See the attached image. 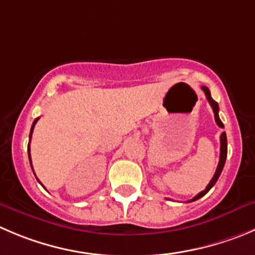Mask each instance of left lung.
Masks as SVG:
<instances>
[{
  "mask_svg": "<svg viewBox=\"0 0 255 255\" xmlns=\"http://www.w3.org/2000/svg\"><path fill=\"white\" fill-rule=\"evenodd\" d=\"M203 91H204L205 96H207L208 101H209L210 106L213 108V111H214V118H215V123H217V125L219 126V128H224V125H223L222 120H220L219 118V105H218V103L215 100H213L212 95H210V91L209 89H208L207 86H203L202 87ZM227 152H228V142H227V135H225V132H222V135H220V156H219V162H218V168L217 170H215V174L214 176L212 178V180H210V183L208 184L207 188L204 189L203 191H200V193L198 194V195L194 196L191 200H189V202H195V200H198V199H200L202 196H204L205 194L208 193V191L210 190V189L213 188V186L215 185V183H217V180L219 179L220 174H222V170L223 168H224V164H225V159H227Z\"/></svg>",
  "mask_w": 255,
  "mask_h": 255,
  "instance_id": "1",
  "label": "left lung"
}]
</instances>
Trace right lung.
<instances>
[{"label":"right lung","mask_w":255,"mask_h":255,"mask_svg":"<svg viewBox=\"0 0 255 255\" xmlns=\"http://www.w3.org/2000/svg\"><path fill=\"white\" fill-rule=\"evenodd\" d=\"M38 119L40 118H37V119H35V121H33L32 123V126H31V131H30V141H31V137H32V132H33V128H35V125H36V123H37L38 121ZM27 151H28V159H30V164H31V155H30V142H28V146H27ZM31 166H32V164H31ZM33 170V169H32ZM38 180V179H37ZM38 183H40V181H38ZM41 184V183H40ZM41 185H42V184H41Z\"/></svg>","instance_id":"add662e5"}]
</instances>
